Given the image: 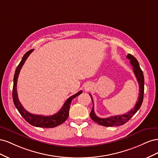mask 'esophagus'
Masks as SVG:
<instances>
[{"mask_svg":"<svg viewBox=\"0 0 158 158\" xmlns=\"http://www.w3.org/2000/svg\"><path fill=\"white\" fill-rule=\"evenodd\" d=\"M85 89H87V90H89V88L88 86H85Z\"/></svg>","mask_w":158,"mask_h":158,"instance_id":"esophagus-1","label":"esophagus"}]
</instances>
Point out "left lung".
Listing matches in <instances>:
<instances>
[{
	"mask_svg": "<svg viewBox=\"0 0 158 158\" xmlns=\"http://www.w3.org/2000/svg\"><path fill=\"white\" fill-rule=\"evenodd\" d=\"M127 58L130 59V63L132 66L134 73H135L137 81L139 85V95H138V102H136L135 107L132 109L130 111L126 114H122V115H117L114 117H110L107 118H100L95 114L94 112V108L93 105V108L92 111L90 113V117L94 121L97 123L98 125L104 126V127H113V126H120L123 125L126 123L128 121L135 115V113L138 111V110L141 107V105L143 102V98H144V78L143 72L141 70L139 63L135 56L131 54H128L127 56ZM90 95L92 98V102L93 99L92 95Z\"/></svg>",
	"mask_w": 158,
	"mask_h": 158,
	"instance_id": "1",
	"label": "left lung"
}]
</instances>
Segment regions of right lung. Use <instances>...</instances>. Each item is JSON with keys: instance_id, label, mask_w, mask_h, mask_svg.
Here are the masks:
<instances>
[{"instance_id": "add662e5", "label": "right lung", "mask_w": 158, "mask_h": 158, "mask_svg": "<svg viewBox=\"0 0 158 158\" xmlns=\"http://www.w3.org/2000/svg\"><path fill=\"white\" fill-rule=\"evenodd\" d=\"M33 49H31L27 51L26 53L22 57V60L20 61V64H18L15 71V74L14 76V84H13V90H12V98L14 106L18 109L19 113H20L21 115L23 117V118L30 125L41 128H53L56 127L63 123L66 119L68 118L69 115V109L70 107V103L72 100L78 95L82 93V91H80L78 93L70 96L64 103L63 106L59 110L58 113L55 114L50 116H44V115H37L27 112L26 110L23 107L22 104L19 101L17 94V81L19 73H20V70L22 66L24 64L25 61L27 59V57L31 53Z\"/></svg>"}]
</instances>
